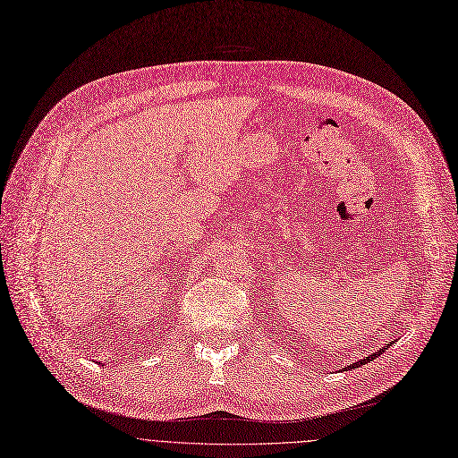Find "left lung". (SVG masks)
Returning a JSON list of instances; mask_svg holds the SVG:
<instances>
[{"label":"left lung","instance_id":"1","mask_svg":"<svg viewBox=\"0 0 458 458\" xmlns=\"http://www.w3.org/2000/svg\"><path fill=\"white\" fill-rule=\"evenodd\" d=\"M391 345H393L391 342H388V344H385V345H383V347H381L379 351H376V352H371V354H368V357H366V359H362V360H359V362H352V364L345 366L344 369L347 371V369H354V368H360L362 364H368L369 360H374V359H377V357H379V354H383V351H385V349H388V347H391Z\"/></svg>","mask_w":458,"mask_h":458}]
</instances>
